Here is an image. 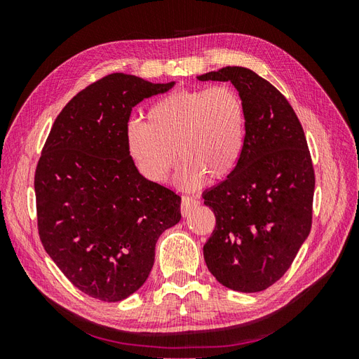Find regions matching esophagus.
<instances>
[{
    "instance_id": "esophagus-1",
    "label": "esophagus",
    "mask_w": 359,
    "mask_h": 359,
    "mask_svg": "<svg viewBox=\"0 0 359 359\" xmlns=\"http://www.w3.org/2000/svg\"><path fill=\"white\" fill-rule=\"evenodd\" d=\"M199 205V201L194 199V198H190V196H182V201H181V214L182 215H189L196 206Z\"/></svg>"
}]
</instances>
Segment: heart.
<instances>
[{"mask_svg":"<svg viewBox=\"0 0 359 359\" xmlns=\"http://www.w3.org/2000/svg\"><path fill=\"white\" fill-rule=\"evenodd\" d=\"M147 118L148 123H128L126 142L140 175L151 182L169 178L177 154V181L186 187L199 186L206 177L223 180L241 160L245 106L229 85L172 91L149 107Z\"/></svg>","mask_w":359,"mask_h":359,"instance_id":"1","label":"heart"}]
</instances>
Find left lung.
Returning <instances> with one entry per match:
<instances>
[{
  "label": "left lung",
  "instance_id": "obj_1",
  "mask_svg": "<svg viewBox=\"0 0 359 359\" xmlns=\"http://www.w3.org/2000/svg\"><path fill=\"white\" fill-rule=\"evenodd\" d=\"M198 79L232 82L247 115L240 163L203 193L215 215L205 262L226 287L265 290L285 276L311 229L314 170L306 135L286 97L253 70L223 67Z\"/></svg>",
  "mask_w": 359,
  "mask_h": 359
}]
</instances>
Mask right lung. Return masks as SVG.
Returning a JSON list of instances; mask_svg holds the SVG:
<instances>
[{
	"label": "right lung",
	"instance_id": "1",
	"mask_svg": "<svg viewBox=\"0 0 359 359\" xmlns=\"http://www.w3.org/2000/svg\"><path fill=\"white\" fill-rule=\"evenodd\" d=\"M173 85L107 74L64 106L43 147L34 178L41 244L100 301L126 299L145 283L158 236L181 219V198L140 175L126 142L133 107Z\"/></svg>",
	"mask_w": 359,
	"mask_h": 359
}]
</instances>
